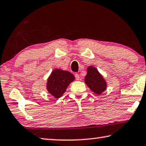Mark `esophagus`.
Here are the masks:
<instances>
[{"label": "esophagus", "mask_w": 146, "mask_h": 146, "mask_svg": "<svg viewBox=\"0 0 146 146\" xmlns=\"http://www.w3.org/2000/svg\"><path fill=\"white\" fill-rule=\"evenodd\" d=\"M75 77L76 78V80H79V79H80V76H79V75L77 73H76L75 75Z\"/></svg>", "instance_id": "obj_1"}]
</instances>
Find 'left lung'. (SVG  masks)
I'll return each mask as SVG.
<instances>
[{"mask_svg":"<svg viewBox=\"0 0 146 146\" xmlns=\"http://www.w3.org/2000/svg\"><path fill=\"white\" fill-rule=\"evenodd\" d=\"M84 80L86 84L94 93L101 94L106 90L105 80L95 68L90 66L88 68V73Z\"/></svg>","mask_w":146,"mask_h":146,"instance_id":"1","label":"left lung"}]
</instances>
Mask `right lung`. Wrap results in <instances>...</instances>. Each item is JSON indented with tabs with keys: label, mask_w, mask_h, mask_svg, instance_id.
Here are the masks:
<instances>
[{
	"label": "right lung",
	"mask_w": 146,
	"mask_h": 146,
	"mask_svg": "<svg viewBox=\"0 0 146 146\" xmlns=\"http://www.w3.org/2000/svg\"><path fill=\"white\" fill-rule=\"evenodd\" d=\"M75 80V76L68 71L54 70L49 76L47 84L49 93L55 98H59L66 91L68 85Z\"/></svg>",
	"instance_id": "obj_1"
}]
</instances>
